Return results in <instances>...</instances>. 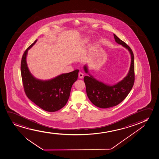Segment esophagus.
<instances>
[{
  "label": "esophagus",
  "instance_id": "obj_1",
  "mask_svg": "<svg viewBox=\"0 0 159 159\" xmlns=\"http://www.w3.org/2000/svg\"><path fill=\"white\" fill-rule=\"evenodd\" d=\"M83 76H84V74H83L82 72H79V77L80 78H83Z\"/></svg>",
  "mask_w": 159,
  "mask_h": 159
}]
</instances>
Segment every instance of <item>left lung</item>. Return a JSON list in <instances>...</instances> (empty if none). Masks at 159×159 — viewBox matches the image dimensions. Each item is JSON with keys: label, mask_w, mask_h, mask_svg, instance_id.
I'll return each mask as SVG.
<instances>
[{"label": "left lung", "mask_w": 159, "mask_h": 159, "mask_svg": "<svg viewBox=\"0 0 159 159\" xmlns=\"http://www.w3.org/2000/svg\"><path fill=\"white\" fill-rule=\"evenodd\" d=\"M114 37L117 43L128 50L131 56L129 70L123 80L113 86L106 85L97 80L91 74L88 73L89 71L86 65L84 67L85 72L89 75L85 76L84 78L87 97L92 103L101 108L111 107L121 102L131 91L135 80L134 54L133 51L127 44L120 39L115 34H114Z\"/></svg>", "instance_id": "obj_1"}]
</instances>
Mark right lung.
I'll return each instance as SVG.
<instances>
[{
	"label": "right lung",
	"instance_id": "obj_1",
	"mask_svg": "<svg viewBox=\"0 0 159 159\" xmlns=\"http://www.w3.org/2000/svg\"><path fill=\"white\" fill-rule=\"evenodd\" d=\"M37 40L29 46L23 54L21 61V74L23 86L27 98L44 111H57L65 106L70 95L73 84L78 77L79 70L64 73L48 80H41L31 74L27 67L28 50Z\"/></svg>",
	"mask_w": 159,
	"mask_h": 159
}]
</instances>
